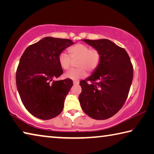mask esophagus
Segmentation results:
<instances>
[{
	"label": "esophagus",
	"instance_id": "obj_1",
	"mask_svg": "<svg viewBox=\"0 0 154 154\" xmlns=\"http://www.w3.org/2000/svg\"><path fill=\"white\" fill-rule=\"evenodd\" d=\"M79 83V82H78V81H74L73 82V84L75 85H78Z\"/></svg>",
	"mask_w": 154,
	"mask_h": 154
}]
</instances>
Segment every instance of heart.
Listing matches in <instances>:
<instances>
[{"mask_svg":"<svg viewBox=\"0 0 154 154\" xmlns=\"http://www.w3.org/2000/svg\"><path fill=\"white\" fill-rule=\"evenodd\" d=\"M68 55L66 52L62 51L58 56V62L64 70H68L76 62L77 69H72L64 75L66 78L77 81L86 76L87 71L93 72L97 69L100 62L101 55L98 50L91 49L89 46L83 43H77L69 49Z\"/></svg>","mask_w":154,"mask_h":154,"instance_id":"heart-1","label":"heart"}]
</instances>
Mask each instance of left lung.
Segmentation results:
<instances>
[{
    "instance_id": "8db88e82",
    "label": "left lung",
    "mask_w": 154,
    "mask_h": 154,
    "mask_svg": "<svg viewBox=\"0 0 154 154\" xmlns=\"http://www.w3.org/2000/svg\"><path fill=\"white\" fill-rule=\"evenodd\" d=\"M100 53V62L92 75L81 82V106L95 119H108L120 110L128 95L133 66L126 51L108 39H83Z\"/></svg>"
}]
</instances>
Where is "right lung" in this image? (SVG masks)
Returning a JSON list of instances; mask_svg holds the SVG:
<instances>
[{
	"label": "right lung",
	"instance_id": "add662e5",
	"mask_svg": "<svg viewBox=\"0 0 154 154\" xmlns=\"http://www.w3.org/2000/svg\"><path fill=\"white\" fill-rule=\"evenodd\" d=\"M74 43L66 38L47 36L26 49L16 71L21 100L28 112L41 119L58 116L72 86L70 79L54 81L63 73L58 56Z\"/></svg>",
	"mask_w": 154,
	"mask_h": 154
}]
</instances>
